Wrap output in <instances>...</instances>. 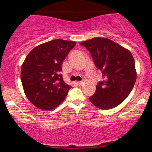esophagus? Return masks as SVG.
Listing matches in <instances>:
<instances>
[{
    "instance_id": "34e87169",
    "label": "esophagus",
    "mask_w": 152,
    "mask_h": 152,
    "mask_svg": "<svg viewBox=\"0 0 152 152\" xmlns=\"http://www.w3.org/2000/svg\"><path fill=\"white\" fill-rule=\"evenodd\" d=\"M77 84L78 86H82L83 84V82H77Z\"/></svg>"
}]
</instances>
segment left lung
<instances>
[{
	"mask_svg": "<svg viewBox=\"0 0 152 152\" xmlns=\"http://www.w3.org/2000/svg\"><path fill=\"white\" fill-rule=\"evenodd\" d=\"M80 44L90 52L104 78L96 86L95 94L89 97L91 103L103 110L117 107L128 97L136 82L137 73L132 54L102 37H95Z\"/></svg>",
	"mask_w": 152,
	"mask_h": 152,
	"instance_id": "8db88e82",
	"label": "left lung"
}]
</instances>
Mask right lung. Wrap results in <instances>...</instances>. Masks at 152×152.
<instances>
[{
  "instance_id": "obj_1",
  "label": "right lung",
  "mask_w": 152,
  "mask_h": 152,
  "mask_svg": "<svg viewBox=\"0 0 152 152\" xmlns=\"http://www.w3.org/2000/svg\"><path fill=\"white\" fill-rule=\"evenodd\" d=\"M76 42L55 39L37 45L27 55L20 69L25 94L41 110L51 111L63 102L71 88L60 72L64 59Z\"/></svg>"
}]
</instances>
